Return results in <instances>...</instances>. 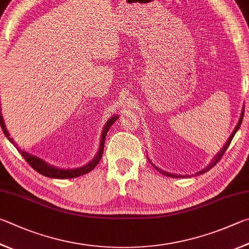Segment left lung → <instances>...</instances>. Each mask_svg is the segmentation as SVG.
I'll use <instances>...</instances> for the list:
<instances>
[{
  "instance_id": "1",
  "label": "left lung",
  "mask_w": 249,
  "mask_h": 249,
  "mask_svg": "<svg viewBox=\"0 0 249 249\" xmlns=\"http://www.w3.org/2000/svg\"><path fill=\"white\" fill-rule=\"evenodd\" d=\"M244 107H243V110H242V113H241V117H239V121H238V123H237V125H236V127H235V129L233 130V133H232V135L231 136H230V138H229V140L227 142V143H225V146L221 149V151L218 153V155L215 156V158L213 160H212V162L211 163L207 166V168H205L203 170H201V171H199V172H197V173L195 174V175H200V174H203V173H206V172H208L209 171L211 168H213V166L218 163V162L220 161V159L221 158H222V156L224 155L225 153V151L228 150V148H229V146H230V143H231V142H232V139H233V137H234V135L236 134V132L238 130V128H239V126H241V124H242V121H243V116H244ZM149 160V159H148ZM149 162H150L151 163V161L149 160ZM151 165L153 166V168H155L157 171H159L160 173H162L163 175H165V176H170V178H191V175H178V174H171V173H168V172H165V171H162V170H160L159 168H158V166H156L155 164L153 163H151Z\"/></svg>"
}]
</instances>
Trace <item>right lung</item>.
Returning a JSON list of instances; mask_svg holds the SVG:
<instances>
[{"label": "right lung", "mask_w": 249, "mask_h": 249, "mask_svg": "<svg viewBox=\"0 0 249 249\" xmlns=\"http://www.w3.org/2000/svg\"><path fill=\"white\" fill-rule=\"evenodd\" d=\"M117 117H119V115H114L107 122L105 128H103V130H102V136H101V140H100V147H99V151L97 153V156L94 157L93 160L90 161L88 164H86L84 166H81V168H77V169L55 168V166L48 164L46 161L40 159V158L33 156V155H29V153H27L26 151H22L21 149H19L16 146L14 140H13L10 137V134H8L7 129L5 127V124H4L2 113H1V127H2L3 133L5 134V136L8 138V140H10L12 143H14V146L18 149V151L21 153V156L24 157V159L27 162H28V164L31 165V168L37 171L38 173L47 176V178H78V176L84 175L86 173H89V172L96 168V165L99 163V162H100L101 158H102L103 149H105L106 136H107V132H109L111 126L114 124V122L117 120Z\"/></svg>", "instance_id": "1"}]
</instances>
